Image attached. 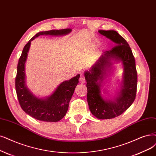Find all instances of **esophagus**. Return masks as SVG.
<instances>
[{"instance_id":"1","label":"esophagus","mask_w":156,"mask_h":156,"mask_svg":"<svg viewBox=\"0 0 156 156\" xmlns=\"http://www.w3.org/2000/svg\"><path fill=\"white\" fill-rule=\"evenodd\" d=\"M80 82L81 83H84L85 82V75L83 73L81 74V75H80Z\"/></svg>"}]
</instances>
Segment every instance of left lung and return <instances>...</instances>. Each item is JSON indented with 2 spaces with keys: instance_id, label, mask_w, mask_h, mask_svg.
<instances>
[{
  "instance_id": "left-lung-1",
  "label": "left lung",
  "mask_w": 156,
  "mask_h": 156,
  "mask_svg": "<svg viewBox=\"0 0 156 156\" xmlns=\"http://www.w3.org/2000/svg\"><path fill=\"white\" fill-rule=\"evenodd\" d=\"M102 35L111 40L116 45L104 51L90 71L85 73L87 81V98L89 109L95 117L100 119L119 116L128 109L135 100L137 92V73L134 56L127 42L114 30H100ZM114 57L122 62L124 67L123 89L115 101L103 100L100 94V85L97 83L102 78L109 59Z\"/></svg>"
}]
</instances>
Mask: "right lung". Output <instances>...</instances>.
I'll list each match as a JSON object with an SVG mask.
<instances>
[{"label":"right lung","instance_id":"obj_1","mask_svg":"<svg viewBox=\"0 0 156 156\" xmlns=\"http://www.w3.org/2000/svg\"><path fill=\"white\" fill-rule=\"evenodd\" d=\"M71 31V29H63L39 32L29 40L23 49L17 66L15 89L19 104L22 110L34 119L44 122H56L64 117L75 87L78 85L80 74H77L69 81L62 83L55 93L48 99H39L35 97L25 85V62L31 42L40 35H62L69 33Z\"/></svg>","mask_w":156,"mask_h":156}]
</instances>
